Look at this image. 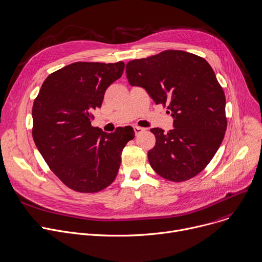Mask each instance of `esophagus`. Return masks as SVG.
I'll return each mask as SVG.
<instances>
[{
    "instance_id": "obj_1",
    "label": "esophagus",
    "mask_w": 262,
    "mask_h": 262,
    "mask_svg": "<svg viewBox=\"0 0 262 262\" xmlns=\"http://www.w3.org/2000/svg\"><path fill=\"white\" fill-rule=\"evenodd\" d=\"M133 129H134V131H135V134L136 135H139L140 133H142L145 129L144 128H141V127H138V126H134L133 127Z\"/></svg>"
}]
</instances>
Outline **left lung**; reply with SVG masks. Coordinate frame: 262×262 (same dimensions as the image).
I'll return each mask as SVG.
<instances>
[{"label": "left lung", "instance_id": "obj_1", "mask_svg": "<svg viewBox=\"0 0 262 262\" xmlns=\"http://www.w3.org/2000/svg\"><path fill=\"white\" fill-rule=\"evenodd\" d=\"M129 83L143 88L156 104H167L173 129L152 128L156 145L148 150L151 168L172 182L187 181L210 163L225 135V95L203 58L165 50L126 66Z\"/></svg>", "mask_w": 262, "mask_h": 262}]
</instances>
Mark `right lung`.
I'll use <instances>...</instances> for the list:
<instances>
[{
	"label": "right lung",
	"mask_w": 262,
	"mask_h": 262,
	"mask_svg": "<svg viewBox=\"0 0 262 262\" xmlns=\"http://www.w3.org/2000/svg\"><path fill=\"white\" fill-rule=\"evenodd\" d=\"M124 68L123 62L70 64L44 80L34 101L35 144L52 172L75 191L94 193L110 186L123 148L134 137L91 126L94 111Z\"/></svg>",
	"instance_id": "1"
}]
</instances>
